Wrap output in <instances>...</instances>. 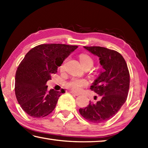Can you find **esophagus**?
<instances>
[{"instance_id": "1", "label": "esophagus", "mask_w": 148, "mask_h": 148, "mask_svg": "<svg viewBox=\"0 0 148 148\" xmlns=\"http://www.w3.org/2000/svg\"><path fill=\"white\" fill-rule=\"evenodd\" d=\"M70 92H71V93L72 94V95H76V96H79V93H76V92H73V91H71Z\"/></svg>"}]
</instances>
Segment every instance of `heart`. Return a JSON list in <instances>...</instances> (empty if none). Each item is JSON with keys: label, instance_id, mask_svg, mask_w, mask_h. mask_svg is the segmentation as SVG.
I'll use <instances>...</instances> for the list:
<instances>
[{"label": "heart", "instance_id": "b5f03b06", "mask_svg": "<svg viewBox=\"0 0 148 148\" xmlns=\"http://www.w3.org/2000/svg\"><path fill=\"white\" fill-rule=\"evenodd\" d=\"M79 61L82 64L85 66L86 64H93V60L91 57L87 54L82 53L79 56ZM66 60L64 61L62 64L60 66V70L63 71L64 69L65 63ZM88 85V81L84 78H76V77H72L69 82H66V87L67 88L72 90L75 92H79L82 90L84 87Z\"/></svg>", "mask_w": 148, "mask_h": 148}]
</instances>
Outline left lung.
<instances>
[{"instance_id":"obj_1","label":"left lung","mask_w":148,"mask_h":148,"mask_svg":"<svg viewBox=\"0 0 148 148\" xmlns=\"http://www.w3.org/2000/svg\"><path fill=\"white\" fill-rule=\"evenodd\" d=\"M84 48L99 57L104 71L90 87L101 99L95 104L90 102L87 107L79 108V112L87 121L100 123L113 117L126 101L129 71L123 57L115 50L100 46H84Z\"/></svg>"}]
</instances>
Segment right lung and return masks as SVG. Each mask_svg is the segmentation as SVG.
<instances>
[{
	"label": "right lung",
	"instance_id": "add662e5",
	"mask_svg": "<svg viewBox=\"0 0 148 148\" xmlns=\"http://www.w3.org/2000/svg\"><path fill=\"white\" fill-rule=\"evenodd\" d=\"M77 46L49 44L32 48L19 64L15 78V93L21 108L35 118L53 112L62 91L47 90V82Z\"/></svg>",
	"mask_w": 148,
	"mask_h": 148
}]
</instances>
